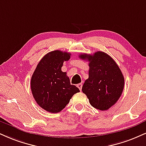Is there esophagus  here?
Wrapping results in <instances>:
<instances>
[{
    "label": "esophagus",
    "mask_w": 146,
    "mask_h": 146,
    "mask_svg": "<svg viewBox=\"0 0 146 146\" xmlns=\"http://www.w3.org/2000/svg\"><path fill=\"white\" fill-rule=\"evenodd\" d=\"M77 86H78V88L80 89V90H82V84H78V85H77Z\"/></svg>",
    "instance_id": "34e87169"
}]
</instances>
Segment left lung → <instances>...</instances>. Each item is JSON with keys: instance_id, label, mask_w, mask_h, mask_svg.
Returning a JSON list of instances; mask_svg holds the SVG:
<instances>
[{"instance_id": "obj_1", "label": "left lung", "mask_w": 146, "mask_h": 146, "mask_svg": "<svg viewBox=\"0 0 146 146\" xmlns=\"http://www.w3.org/2000/svg\"><path fill=\"white\" fill-rule=\"evenodd\" d=\"M80 58L89 61L88 78L82 86L90 105L97 110H108L120 99L124 89L122 71L110 56L103 52L93 55L82 54Z\"/></svg>"}]
</instances>
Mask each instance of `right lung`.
I'll return each mask as SVG.
<instances>
[{
	"label": "right lung",
	"instance_id": "obj_1",
	"mask_svg": "<svg viewBox=\"0 0 146 146\" xmlns=\"http://www.w3.org/2000/svg\"><path fill=\"white\" fill-rule=\"evenodd\" d=\"M71 54L60 50L49 52L42 58L32 75L31 88L36 103L47 111L58 113L69 103L78 87L71 85L61 68Z\"/></svg>",
	"mask_w": 146,
	"mask_h": 146
}]
</instances>
